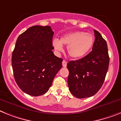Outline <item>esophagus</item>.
Segmentation results:
<instances>
[{
    "mask_svg": "<svg viewBox=\"0 0 121 121\" xmlns=\"http://www.w3.org/2000/svg\"><path fill=\"white\" fill-rule=\"evenodd\" d=\"M62 65H63V66L65 67H65H66V66H67V61H65V60L63 61Z\"/></svg>",
    "mask_w": 121,
    "mask_h": 121,
    "instance_id": "1",
    "label": "esophagus"
}]
</instances>
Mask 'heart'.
Segmentation results:
<instances>
[{"mask_svg":"<svg viewBox=\"0 0 121 121\" xmlns=\"http://www.w3.org/2000/svg\"><path fill=\"white\" fill-rule=\"evenodd\" d=\"M94 37L89 32H74L62 37L59 40H53V46L56 50L63 51V45L67 46L68 55L73 58H79L86 55L93 46Z\"/></svg>","mask_w":121,"mask_h":121,"instance_id":"obj_1","label":"heart"}]
</instances>
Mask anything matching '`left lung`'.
<instances>
[{
  "label": "left lung",
  "mask_w": 121,
  "mask_h": 121,
  "mask_svg": "<svg viewBox=\"0 0 121 121\" xmlns=\"http://www.w3.org/2000/svg\"><path fill=\"white\" fill-rule=\"evenodd\" d=\"M95 42L92 51L82 58L67 64L68 84L75 97L84 98L97 93L104 81L109 66L107 43L99 32L93 30Z\"/></svg>",
  "instance_id": "obj_1"
}]
</instances>
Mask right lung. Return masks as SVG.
Here are the masks:
<instances>
[{
  "instance_id": "obj_1",
  "label": "right lung",
  "mask_w": 121,
  "mask_h": 121,
  "mask_svg": "<svg viewBox=\"0 0 121 121\" xmlns=\"http://www.w3.org/2000/svg\"><path fill=\"white\" fill-rule=\"evenodd\" d=\"M53 31L49 26H34L17 39L12 53L15 81L24 93L40 96L51 87L63 59L53 52Z\"/></svg>"
}]
</instances>
